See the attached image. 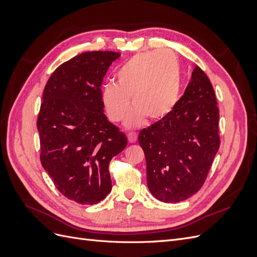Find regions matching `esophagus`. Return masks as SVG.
Here are the masks:
<instances>
[{
	"instance_id": "obj_1",
	"label": "esophagus",
	"mask_w": 257,
	"mask_h": 257,
	"mask_svg": "<svg viewBox=\"0 0 257 257\" xmlns=\"http://www.w3.org/2000/svg\"><path fill=\"white\" fill-rule=\"evenodd\" d=\"M127 139H128V142L131 144L136 143V141H137V134L136 133H128L127 134Z\"/></svg>"
}]
</instances>
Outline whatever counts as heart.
<instances>
[{
  "mask_svg": "<svg viewBox=\"0 0 257 257\" xmlns=\"http://www.w3.org/2000/svg\"><path fill=\"white\" fill-rule=\"evenodd\" d=\"M181 72L178 59L172 52L139 53L125 62L116 72V83L105 84L102 100L112 122L122 121L132 102L135 107L125 125L141 127L148 116L162 120L172 112L180 98Z\"/></svg>",
  "mask_w": 257,
  "mask_h": 257,
  "instance_id": "1",
  "label": "heart"
}]
</instances>
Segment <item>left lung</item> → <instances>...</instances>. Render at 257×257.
Listing matches in <instances>:
<instances>
[{
    "instance_id": "1",
    "label": "left lung",
    "mask_w": 257,
    "mask_h": 257,
    "mask_svg": "<svg viewBox=\"0 0 257 257\" xmlns=\"http://www.w3.org/2000/svg\"><path fill=\"white\" fill-rule=\"evenodd\" d=\"M219 116L212 84L196 66L175 109L138 136L155 198L179 203L200 190L220 147Z\"/></svg>"
}]
</instances>
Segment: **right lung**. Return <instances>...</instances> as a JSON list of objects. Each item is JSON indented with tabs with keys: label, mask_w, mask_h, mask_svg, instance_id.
Instances as JSON below:
<instances>
[{
	"label": "right lung",
	"mask_w": 257,
	"mask_h": 257,
	"mask_svg": "<svg viewBox=\"0 0 257 257\" xmlns=\"http://www.w3.org/2000/svg\"><path fill=\"white\" fill-rule=\"evenodd\" d=\"M120 56L78 54L61 64L44 89L37 118L42 165L62 195L81 205L97 204L110 193L109 163L127 145L104 113L100 89Z\"/></svg>",
	"instance_id": "obj_1"
}]
</instances>
